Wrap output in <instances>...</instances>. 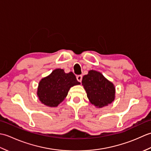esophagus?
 <instances>
[{
    "instance_id": "1",
    "label": "esophagus",
    "mask_w": 151,
    "mask_h": 151,
    "mask_svg": "<svg viewBox=\"0 0 151 151\" xmlns=\"http://www.w3.org/2000/svg\"><path fill=\"white\" fill-rule=\"evenodd\" d=\"M76 79H77V81L79 82H82V75H78L76 76Z\"/></svg>"
}]
</instances>
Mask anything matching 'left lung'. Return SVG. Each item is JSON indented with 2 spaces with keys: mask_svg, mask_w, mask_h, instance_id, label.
Here are the masks:
<instances>
[{
  "mask_svg": "<svg viewBox=\"0 0 151 151\" xmlns=\"http://www.w3.org/2000/svg\"><path fill=\"white\" fill-rule=\"evenodd\" d=\"M82 85L89 102L96 108H101L111 104L115 98L114 84L100 72L90 70L82 78Z\"/></svg>",
  "mask_w": 151,
  "mask_h": 151,
  "instance_id": "1",
  "label": "left lung"
}]
</instances>
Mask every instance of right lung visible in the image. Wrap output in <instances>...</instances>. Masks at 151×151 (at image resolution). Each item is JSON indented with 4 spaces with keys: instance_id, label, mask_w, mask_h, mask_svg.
Wrapping results in <instances>:
<instances>
[{
    "instance_id": "right-lung-1",
    "label": "right lung",
    "mask_w": 151,
    "mask_h": 151,
    "mask_svg": "<svg viewBox=\"0 0 151 151\" xmlns=\"http://www.w3.org/2000/svg\"><path fill=\"white\" fill-rule=\"evenodd\" d=\"M79 84L73 73H65L62 69H56L40 81L37 95L44 105L56 107L67 97L70 88Z\"/></svg>"
}]
</instances>
